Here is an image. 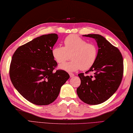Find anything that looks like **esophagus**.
<instances>
[{"mask_svg":"<svg viewBox=\"0 0 133 133\" xmlns=\"http://www.w3.org/2000/svg\"><path fill=\"white\" fill-rule=\"evenodd\" d=\"M69 75H70V77H74V76H75V75H74V74H72V73H69Z\"/></svg>","mask_w":133,"mask_h":133,"instance_id":"obj_1","label":"esophagus"}]
</instances>
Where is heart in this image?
<instances>
[{
	"instance_id": "obj_1",
	"label": "heart",
	"mask_w": 133,
	"mask_h": 133,
	"mask_svg": "<svg viewBox=\"0 0 133 133\" xmlns=\"http://www.w3.org/2000/svg\"><path fill=\"white\" fill-rule=\"evenodd\" d=\"M64 45L56 46L52 50V56L58 63L65 62L71 55L72 61L59 66L61 69L70 72L79 69L84 71L95 63L98 51L95 44L87 42L78 35H70L64 40Z\"/></svg>"
}]
</instances>
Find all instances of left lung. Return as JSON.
I'll return each instance as SVG.
<instances>
[{"instance_id":"obj_1","label":"left lung","mask_w":133,"mask_h":133,"mask_svg":"<svg viewBox=\"0 0 133 133\" xmlns=\"http://www.w3.org/2000/svg\"><path fill=\"white\" fill-rule=\"evenodd\" d=\"M83 36L95 38L98 46L96 61L90 69L78 76L81 84L77 93L81 101L90 105L102 103L117 91L123 76V58L119 49L98 34Z\"/></svg>"}]
</instances>
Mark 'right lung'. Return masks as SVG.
Segmentation results:
<instances>
[{
  "mask_svg": "<svg viewBox=\"0 0 133 133\" xmlns=\"http://www.w3.org/2000/svg\"><path fill=\"white\" fill-rule=\"evenodd\" d=\"M57 39L56 34L42 35L19 47L12 56L9 68L11 82L21 96L34 104L52 103L70 78L65 71H54L57 63L52 50Z\"/></svg>",
  "mask_w": 133,
  "mask_h": 133,
  "instance_id": "1",
  "label": "right lung"
}]
</instances>
